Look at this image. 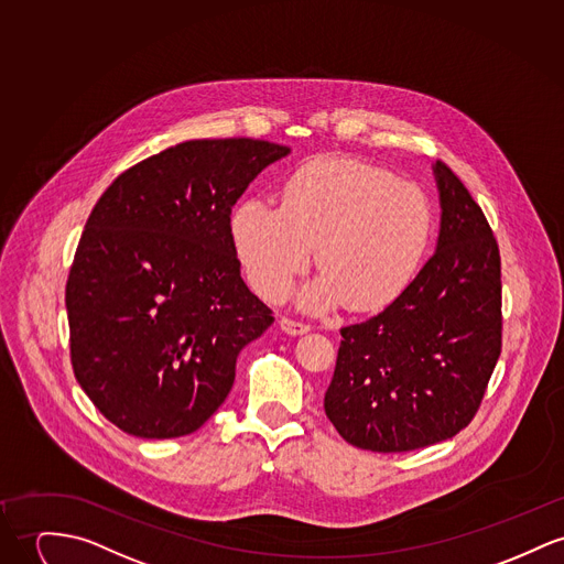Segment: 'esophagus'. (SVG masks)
Masks as SVG:
<instances>
[{"mask_svg": "<svg viewBox=\"0 0 564 564\" xmlns=\"http://www.w3.org/2000/svg\"><path fill=\"white\" fill-rule=\"evenodd\" d=\"M279 326H281V330H283V333H288V335H304V333H308V330H311V326H308V324L296 322V319H290V317H281Z\"/></svg>", "mask_w": 564, "mask_h": 564, "instance_id": "1", "label": "esophagus"}]
</instances>
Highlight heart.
Returning <instances> with one entry per match:
<instances>
[{
    "label": "heart",
    "instance_id": "heart-1",
    "mask_svg": "<svg viewBox=\"0 0 564 564\" xmlns=\"http://www.w3.org/2000/svg\"><path fill=\"white\" fill-rule=\"evenodd\" d=\"M432 234L434 210L416 184L344 156L304 163L283 188V206L251 197L231 215L234 249L270 301L290 290L315 247L324 274L299 296L308 311L392 303L416 276Z\"/></svg>",
    "mask_w": 564,
    "mask_h": 564
}]
</instances>
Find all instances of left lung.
Instances as JSON below:
<instances>
[{
  "mask_svg": "<svg viewBox=\"0 0 564 564\" xmlns=\"http://www.w3.org/2000/svg\"><path fill=\"white\" fill-rule=\"evenodd\" d=\"M435 253L378 315L341 328L324 410L351 446L423 448L475 419L502 347L500 251L477 202L444 163Z\"/></svg>",
  "mask_w": 564,
  "mask_h": 564,
  "instance_id": "left-lung-1",
  "label": "left lung"
}]
</instances>
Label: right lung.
I'll return each mask as SVG.
<instances>
[{
  "mask_svg": "<svg viewBox=\"0 0 564 564\" xmlns=\"http://www.w3.org/2000/svg\"><path fill=\"white\" fill-rule=\"evenodd\" d=\"M290 148L193 139L118 175L87 218L66 283L70 360L122 432H197L225 401L240 349L274 322L240 276L231 208Z\"/></svg>",
  "mask_w": 564,
  "mask_h": 564,
  "instance_id": "add662e5",
  "label": "right lung"
}]
</instances>
